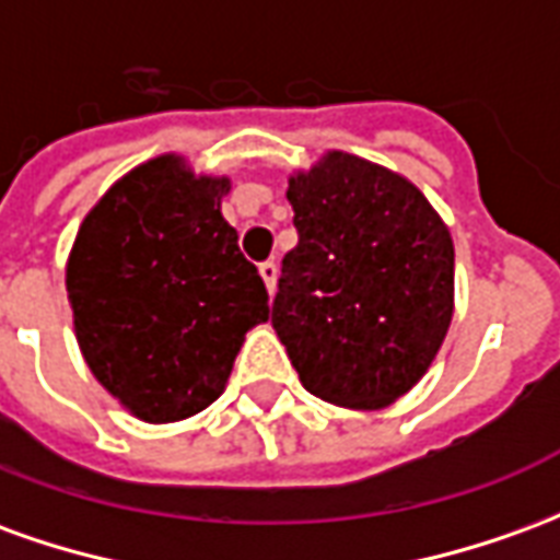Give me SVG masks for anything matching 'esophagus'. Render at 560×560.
Returning a JSON list of instances; mask_svg holds the SVG:
<instances>
[{
	"label": "esophagus",
	"mask_w": 560,
	"mask_h": 560,
	"mask_svg": "<svg viewBox=\"0 0 560 560\" xmlns=\"http://www.w3.org/2000/svg\"><path fill=\"white\" fill-rule=\"evenodd\" d=\"M260 279L267 284L269 293H276V279H279V264L276 260H264L260 264Z\"/></svg>",
	"instance_id": "esophagus-1"
}]
</instances>
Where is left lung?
<instances>
[{
  "instance_id": "8db88e82",
  "label": "left lung",
  "mask_w": 560,
  "mask_h": 560,
  "mask_svg": "<svg viewBox=\"0 0 560 560\" xmlns=\"http://www.w3.org/2000/svg\"><path fill=\"white\" fill-rule=\"evenodd\" d=\"M300 243L272 327L317 399L381 411L429 372L453 320V236L420 188L329 149L288 179Z\"/></svg>"
}]
</instances>
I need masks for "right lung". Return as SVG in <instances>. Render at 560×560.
<instances>
[{
  "label": "right lung",
  "instance_id": "1",
  "mask_svg": "<svg viewBox=\"0 0 560 560\" xmlns=\"http://www.w3.org/2000/svg\"><path fill=\"white\" fill-rule=\"evenodd\" d=\"M228 176L167 152L116 179L66 264L74 336L95 381L143 422L219 399L269 293L221 215Z\"/></svg>",
  "mask_w": 560,
  "mask_h": 560
}]
</instances>
